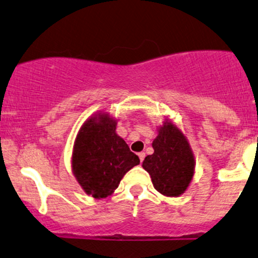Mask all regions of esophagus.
I'll list each match as a JSON object with an SVG mask.
<instances>
[{
    "instance_id": "34e87169",
    "label": "esophagus",
    "mask_w": 258,
    "mask_h": 258,
    "mask_svg": "<svg viewBox=\"0 0 258 258\" xmlns=\"http://www.w3.org/2000/svg\"><path fill=\"white\" fill-rule=\"evenodd\" d=\"M138 156H139V160H141V162H143V160H144V158H146V153H138Z\"/></svg>"
}]
</instances>
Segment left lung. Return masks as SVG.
<instances>
[{
  "instance_id": "obj_1",
  "label": "left lung",
  "mask_w": 258,
  "mask_h": 258,
  "mask_svg": "<svg viewBox=\"0 0 258 258\" xmlns=\"http://www.w3.org/2000/svg\"><path fill=\"white\" fill-rule=\"evenodd\" d=\"M154 154L146 156L144 170L154 188L166 197H178L189 185L194 173V158L183 133L171 122L159 130L153 142Z\"/></svg>"
}]
</instances>
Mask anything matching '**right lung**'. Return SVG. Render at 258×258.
Returning a JSON list of instances; mask_svg holds the SVG:
<instances>
[{
	"label": "right lung",
	"instance_id": "1",
	"mask_svg": "<svg viewBox=\"0 0 258 258\" xmlns=\"http://www.w3.org/2000/svg\"><path fill=\"white\" fill-rule=\"evenodd\" d=\"M115 130L116 121L98 114L84 123L74 146V174L86 193L96 199L110 195L127 171L139 164L138 156Z\"/></svg>",
	"mask_w": 258,
	"mask_h": 258
}]
</instances>
